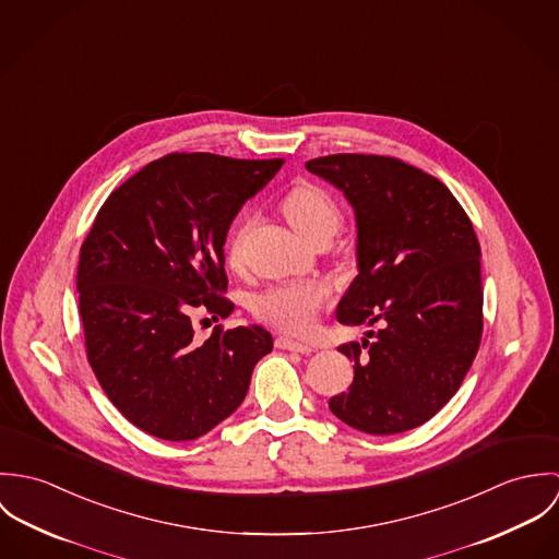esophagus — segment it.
I'll use <instances>...</instances> for the list:
<instances>
[{
	"label": "esophagus",
	"instance_id": "34e87169",
	"mask_svg": "<svg viewBox=\"0 0 559 559\" xmlns=\"http://www.w3.org/2000/svg\"><path fill=\"white\" fill-rule=\"evenodd\" d=\"M275 344H277V348H284V350H295V353H304V355L312 353V346H310V344L299 342V340H293V337H277Z\"/></svg>",
	"mask_w": 559,
	"mask_h": 559
}]
</instances>
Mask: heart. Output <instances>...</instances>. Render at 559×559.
Wrapping results in <instances>:
<instances>
[{
  "instance_id": "heart-1",
  "label": "heart",
  "mask_w": 559,
  "mask_h": 559,
  "mask_svg": "<svg viewBox=\"0 0 559 559\" xmlns=\"http://www.w3.org/2000/svg\"><path fill=\"white\" fill-rule=\"evenodd\" d=\"M282 211L293 228L308 240L317 239L320 235L333 237L342 224V213L337 202L319 185L301 182L293 187L284 200ZM251 219L245 215L233 228L226 251L230 262H239L240 242L249 228ZM329 299V288L319 280H290L280 282L251 299V312L264 322L290 331L301 333L312 326L320 308Z\"/></svg>"
}]
</instances>
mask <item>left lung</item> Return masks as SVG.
Returning a JSON list of instances; mask_svg holds the SVG:
<instances>
[{
	"instance_id": "obj_1",
	"label": "left lung",
	"mask_w": 559,
	"mask_h": 559,
	"mask_svg": "<svg viewBox=\"0 0 559 559\" xmlns=\"http://www.w3.org/2000/svg\"><path fill=\"white\" fill-rule=\"evenodd\" d=\"M306 167L355 211L359 273L335 317L381 324L337 348L355 361V377L329 408L368 435L417 428L459 392L478 353L481 253L474 226L441 180L404 160L329 155Z\"/></svg>"
}]
</instances>
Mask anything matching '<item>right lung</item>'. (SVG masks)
Returning a JSON list of instances; mask_svg holds the SVG:
<instances>
[{
  "label": "right lung",
  "mask_w": 559,
  "mask_h": 559,
  "mask_svg": "<svg viewBox=\"0 0 559 559\" xmlns=\"http://www.w3.org/2000/svg\"><path fill=\"white\" fill-rule=\"evenodd\" d=\"M282 159L171 153L100 206L78 269L87 361L114 406L144 432L191 441L230 417L273 348L260 324L193 337L191 314L230 317L224 245L240 206Z\"/></svg>",
  "instance_id": "1"
}]
</instances>
